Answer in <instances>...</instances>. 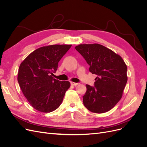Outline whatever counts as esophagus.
Segmentation results:
<instances>
[{
  "instance_id": "34e87169",
  "label": "esophagus",
  "mask_w": 147,
  "mask_h": 147,
  "mask_svg": "<svg viewBox=\"0 0 147 147\" xmlns=\"http://www.w3.org/2000/svg\"><path fill=\"white\" fill-rule=\"evenodd\" d=\"M70 84H72V86H77L78 84V83H74V82H71Z\"/></svg>"
}]
</instances>
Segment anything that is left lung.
Instances as JSON below:
<instances>
[{"instance_id":"1","label":"left lung","mask_w":147,"mask_h":147,"mask_svg":"<svg viewBox=\"0 0 147 147\" xmlns=\"http://www.w3.org/2000/svg\"><path fill=\"white\" fill-rule=\"evenodd\" d=\"M96 74L94 86L86 84L83 96L85 107L91 112H108L121 99L127 81V66L119 55L99 44H81L75 47Z\"/></svg>"}]
</instances>
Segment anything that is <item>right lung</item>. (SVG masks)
<instances>
[{
	"instance_id": "1",
	"label": "right lung",
	"mask_w": 147,
	"mask_h": 147,
	"mask_svg": "<svg viewBox=\"0 0 147 147\" xmlns=\"http://www.w3.org/2000/svg\"><path fill=\"white\" fill-rule=\"evenodd\" d=\"M71 45H53L35 50L20 65L18 82L23 94L33 108L48 113L55 110L63 102L70 86L68 81L53 77L58 63Z\"/></svg>"
}]
</instances>
